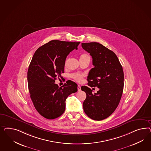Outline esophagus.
Masks as SVG:
<instances>
[{"instance_id": "34e87169", "label": "esophagus", "mask_w": 151, "mask_h": 151, "mask_svg": "<svg viewBox=\"0 0 151 151\" xmlns=\"http://www.w3.org/2000/svg\"><path fill=\"white\" fill-rule=\"evenodd\" d=\"M78 91H81V86L80 85H78Z\"/></svg>"}]
</instances>
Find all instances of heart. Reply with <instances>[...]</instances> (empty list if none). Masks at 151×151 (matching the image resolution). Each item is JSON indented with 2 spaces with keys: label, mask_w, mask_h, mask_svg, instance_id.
I'll list each match as a JSON object with an SVG mask.
<instances>
[{
  "label": "heart",
  "mask_w": 151,
  "mask_h": 151,
  "mask_svg": "<svg viewBox=\"0 0 151 151\" xmlns=\"http://www.w3.org/2000/svg\"><path fill=\"white\" fill-rule=\"evenodd\" d=\"M86 59L90 60V56L87 54L83 53L80 56V60ZM66 62H67V60L65 62V64L66 63ZM83 76V75L81 73H75L71 75V77L73 78L75 80L77 81L78 82H81L82 81Z\"/></svg>",
  "instance_id": "1"
}]
</instances>
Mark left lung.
<instances>
[{"instance_id":"left-lung-1","label":"left lung","mask_w":151,"mask_h":151,"mask_svg":"<svg viewBox=\"0 0 151 151\" xmlns=\"http://www.w3.org/2000/svg\"><path fill=\"white\" fill-rule=\"evenodd\" d=\"M81 46L90 54L94 66L87 76V85L99 88L92 93L90 87H81L86 94L83 108L90 119L101 121L109 117L119 105L124 86L122 66L114 52L100 43L86 42Z\"/></svg>"}]
</instances>
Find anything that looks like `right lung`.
<instances>
[{"instance_id": "1", "label": "right lung", "mask_w": 151, "mask_h": 151, "mask_svg": "<svg viewBox=\"0 0 151 151\" xmlns=\"http://www.w3.org/2000/svg\"><path fill=\"white\" fill-rule=\"evenodd\" d=\"M79 44L51 40L39 47L32 56L27 71L29 91L35 109L46 119L60 117L65 110L67 97L78 91V85L73 81L60 87L55 82L64 73L67 56L78 49Z\"/></svg>"}]
</instances>
